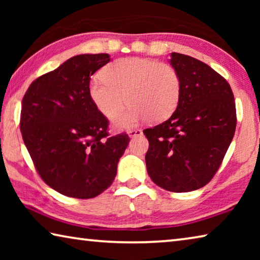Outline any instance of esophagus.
I'll list each match as a JSON object with an SVG mask.
<instances>
[{
	"label": "esophagus",
	"mask_w": 260,
	"mask_h": 260,
	"mask_svg": "<svg viewBox=\"0 0 260 260\" xmlns=\"http://www.w3.org/2000/svg\"><path fill=\"white\" fill-rule=\"evenodd\" d=\"M127 134H128L129 138H134V136L142 135V131H141L140 128H131L127 131Z\"/></svg>",
	"instance_id": "34e87169"
}]
</instances>
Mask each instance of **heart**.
Returning <instances> with one entry per match:
<instances>
[{
  "instance_id": "heart-1",
  "label": "heart",
  "mask_w": 260,
  "mask_h": 260,
  "mask_svg": "<svg viewBox=\"0 0 260 260\" xmlns=\"http://www.w3.org/2000/svg\"><path fill=\"white\" fill-rule=\"evenodd\" d=\"M102 77L91 79L88 89L104 117L117 116L126 102L132 105L128 111L116 118L118 127H128L146 119L165 120L179 104L181 81L177 70L167 63L127 57L110 63Z\"/></svg>"
}]
</instances>
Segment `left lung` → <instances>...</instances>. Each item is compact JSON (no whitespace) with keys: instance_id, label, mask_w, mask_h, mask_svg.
<instances>
[{"instance_id":"8db88e82","label":"left lung","mask_w":260,"mask_h":260,"mask_svg":"<svg viewBox=\"0 0 260 260\" xmlns=\"http://www.w3.org/2000/svg\"><path fill=\"white\" fill-rule=\"evenodd\" d=\"M181 94L169 119L143 131L146 164L157 186L173 192L196 190L217 173L236 128L235 100L223 77L193 57L172 52Z\"/></svg>"}]
</instances>
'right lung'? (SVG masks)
<instances>
[{
  "mask_svg": "<svg viewBox=\"0 0 260 260\" xmlns=\"http://www.w3.org/2000/svg\"><path fill=\"white\" fill-rule=\"evenodd\" d=\"M108 54L78 55L30 83L23 98L20 131L39 175L61 195L93 199L108 189L129 143L109 136V120L89 96L90 77Z\"/></svg>",
  "mask_w": 260,
  "mask_h": 260,
  "instance_id": "1",
  "label": "right lung"
}]
</instances>
